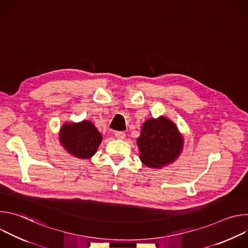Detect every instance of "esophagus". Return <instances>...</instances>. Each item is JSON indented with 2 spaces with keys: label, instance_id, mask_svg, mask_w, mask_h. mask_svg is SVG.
<instances>
[{
  "label": "esophagus",
  "instance_id": "esophagus-1",
  "mask_svg": "<svg viewBox=\"0 0 248 248\" xmlns=\"http://www.w3.org/2000/svg\"><path fill=\"white\" fill-rule=\"evenodd\" d=\"M115 136L118 138V139H124L125 137V133H124L123 131H117L115 133Z\"/></svg>",
  "mask_w": 248,
  "mask_h": 248
}]
</instances>
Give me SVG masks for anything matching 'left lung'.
I'll list each match as a JSON object with an SVG mask.
<instances>
[{
    "label": "left lung",
    "instance_id": "8db88e82",
    "mask_svg": "<svg viewBox=\"0 0 248 248\" xmlns=\"http://www.w3.org/2000/svg\"><path fill=\"white\" fill-rule=\"evenodd\" d=\"M139 158L145 166L161 169L173 163L184 149V135L170 119H148L136 139Z\"/></svg>",
    "mask_w": 248,
    "mask_h": 248
}]
</instances>
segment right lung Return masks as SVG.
Returning a JSON list of instances; mask_svg holds the SVG:
<instances>
[{"label": "right lung", "instance_id": "1", "mask_svg": "<svg viewBox=\"0 0 248 248\" xmlns=\"http://www.w3.org/2000/svg\"><path fill=\"white\" fill-rule=\"evenodd\" d=\"M59 140L68 154L78 159H89L97 152L103 137L92 122L83 120L64 123L60 129Z\"/></svg>", "mask_w": 248, "mask_h": 248}]
</instances>
